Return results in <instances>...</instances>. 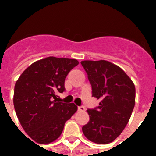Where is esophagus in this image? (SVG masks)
I'll return each instance as SVG.
<instances>
[{
	"mask_svg": "<svg viewBox=\"0 0 156 156\" xmlns=\"http://www.w3.org/2000/svg\"><path fill=\"white\" fill-rule=\"evenodd\" d=\"M78 111H81V112H85L86 108L84 106H79V107H78Z\"/></svg>",
	"mask_w": 156,
	"mask_h": 156,
	"instance_id": "1",
	"label": "esophagus"
}]
</instances>
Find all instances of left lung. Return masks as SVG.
<instances>
[{
    "mask_svg": "<svg viewBox=\"0 0 156 156\" xmlns=\"http://www.w3.org/2000/svg\"><path fill=\"white\" fill-rule=\"evenodd\" d=\"M99 106L87 109L90 121L83 127L86 138L98 144L114 141L128 124L135 104V86L122 69L108 61H83Z\"/></svg>",
    "mask_w": 156,
    "mask_h": 156,
    "instance_id": "1",
    "label": "left lung"
}]
</instances>
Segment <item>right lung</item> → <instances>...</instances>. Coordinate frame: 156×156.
<instances>
[{
  "mask_svg": "<svg viewBox=\"0 0 156 156\" xmlns=\"http://www.w3.org/2000/svg\"><path fill=\"white\" fill-rule=\"evenodd\" d=\"M78 65L75 59L48 56L31 64L16 82V114L26 133L37 143L48 144L57 139L65 123L78 110L73 103L56 100V95L65 90L67 74Z\"/></svg>",
  "mask_w": 156,
  "mask_h": 156,
  "instance_id": "add662e5",
  "label": "right lung"
}]
</instances>
